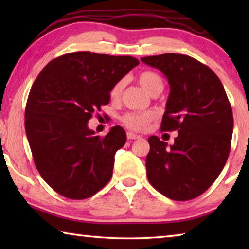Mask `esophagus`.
Listing matches in <instances>:
<instances>
[{"mask_svg": "<svg viewBox=\"0 0 249 249\" xmlns=\"http://www.w3.org/2000/svg\"><path fill=\"white\" fill-rule=\"evenodd\" d=\"M127 138H128V140H130V141H133V140H141L142 136H140V135H137V134H135V133L128 132L127 133Z\"/></svg>", "mask_w": 249, "mask_h": 249, "instance_id": "34e87169", "label": "esophagus"}]
</instances>
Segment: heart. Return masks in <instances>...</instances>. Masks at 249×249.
I'll return each instance as SVG.
<instances>
[{
  "instance_id": "1",
  "label": "heart",
  "mask_w": 249,
  "mask_h": 249,
  "mask_svg": "<svg viewBox=\"0 0 249 249\" xmlns=\"http://www.w3.org/2000/svg\"><path fill=\"white\" fill-rule=\"evenodd\" d=\"M138 81L144 89L151 93L156 89H162L163 81L161 77L154 71H144L138 75ZM124 87V82L120 80L117 81L111 89V96L112 98H119L121 95L122 89ZM154 119V113L151 112H130L123 116V123L127 127L135 129V130H144L150 123V121Z\"/></svg>"
}]
</instances>
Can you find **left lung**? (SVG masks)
<instances>
[{"label": "left lung", "instance_id": "8db88e82", "mask_svg": "<svg viewBox=\"0 0 249 249\" xmlns=\"http://www.w3.org/2000/svg\"><path fill=\"white\" fill-rule=\"evenodd\" d=\"M161 71L170 86L161 132L177 130L168 147L150 136L147 178L161 195L188 201L201 196L224 168L231 150L233 112L224 87L208 66L179 53L141 58Z\"/></svg>", "mask_w": 249, "mask_h": 249}]
</instances>
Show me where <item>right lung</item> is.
<instances>
[{
	"instance_id": "1",
	"label": "right lung",
	"mask_w": 249,
	"mask_h": 249,
	"mask_svg": "<svg viewBox=\"0 0 249 249\" xmlns=\"http://www.w3.org/2000/svg\"><path fill=\"white\" fill-rule=\"evenodd\" d=\"M137 65L130 56L70 53L50 61L33 83L25 130L37 170L59 195L87 199L111 179L125 130L114 126L105 137L95 136L88 122Z\"/></svg>"
}]
</instances>
